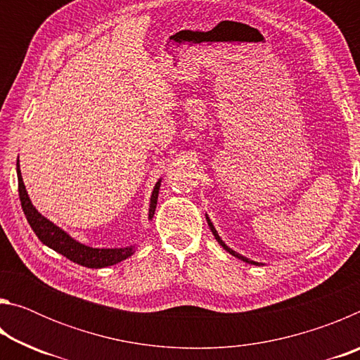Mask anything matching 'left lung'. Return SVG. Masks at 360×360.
<instances>
[{"label":"left lung","mask_w":360,"mask_h":360,"mask_svg":"<svg viewBox=\"0 0 360 360\" xmlns=\"http://www.w3.org/2000/svg\"><path fill=\"white\" fill-rule=\"evenodd\" d=\"M206 222H208V225H210V229H211V231H212V235H214V238L217 240V243L219 245H221L225 251H227L229 254H231L233 255V257H236V259H240V260H243V262H246V264H252V265H264V264H259V262H255V260H251V259H248V257H245V255H241V254H238L236 251H233V249L231 248H229L227 245H225V243L222 241V238L221 236H219V233H217V230H216V227L214 225H212V222H211V219L208 217V214H206Z\"/></svg>","instance_id":"obj_1"}]
</instances>
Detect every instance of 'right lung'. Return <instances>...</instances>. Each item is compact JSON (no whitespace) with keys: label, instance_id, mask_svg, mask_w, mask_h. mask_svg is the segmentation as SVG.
I'll list each match as a JSON object with an SVG mask.
<instances>
[{"label":"right lung","instance_id":"add662e5","mask_svg":"<svg viewBox=\"0 0 360 360\" xmlns=\"http://www.w3.org/2000/svg\"><path fill=\"white\" fill-rule=\"evenodd\" d=\"M17 178H19V197L22 203V210L25 212V217L30 224V227L33 229L36 236L42 241V245L53 249V251L65 255L66 259H70L82 266L87 268H105L119 264V262L129 259L130 255L135 254L136 245H130L125 248H92L87 245H82L77 240L72 238L70 233H66L63 229H60L58 225L49 221L41 212L34 208L32 200L28 197L27 187L23 184L22 172H20V163L17 160ZM162 178L155 182L154 191L150 193V202H149V212L148 219L152 221L154 212L157 208V198L158 192H160Z\"/></svg>","mask_w":360,"mask_h":360}]
</instances>
